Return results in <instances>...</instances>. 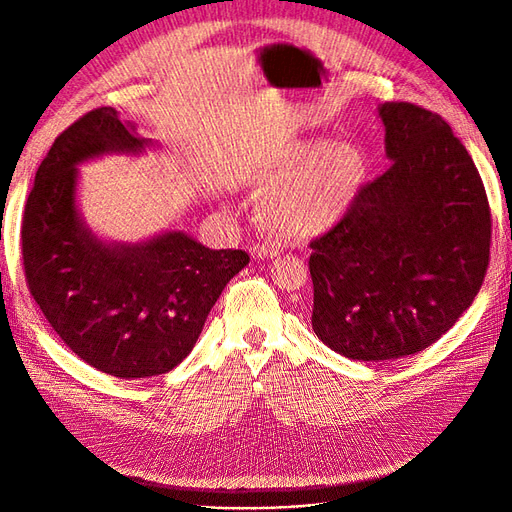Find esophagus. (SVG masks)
I'll list each match as a JSON object with an SVG mask.
<instances>
[{
	"mask_svg": "<svg viewBox=\"0 0 512 512\" xmlns=\"http://www.w3.org/2000/svg\"><path fill=\"white\" fill-rule=\"evenodd\" d=\"M280 254H282V250L277 245H273V243H256L252 247V256L260 258V260L275 258V256H280Z\"/></svg>",
	"mask_w": 512,
	"mask_h": 512,
	"instance_id": "34e87169",
	"label": "esophagus"
}]
</instances>
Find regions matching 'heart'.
<instances>
[{
    "mask_svg": "<svg viewBox=\"0 0 512 512\" xmlns=\"http://www.w3.org/2000/svg\"><path fill=\"white\" fill-rule=\"evenodd\" d=\"M367 179L365 151L327 136L292 141L254 170L260 220L286 239L312 237L335 226L354 205Z\"/></svg>",
    "mask_w": 512,
    "mask_h": 512,
    "instance_id": "obj_1",
    "label": "heart"
}]
</instances>
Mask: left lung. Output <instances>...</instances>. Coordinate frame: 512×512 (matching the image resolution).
<instances>
[{"mask_svg": "<svg viewBox=\"0 0 512 512\" xmlns=\"http://www.w3.org/2000/svg\"><path fill=\"white\" fill-rule=\"evenodd\" d=\"M378 115L391 166L309 243L314 333L354 361L438 342L489 267L491 211L468 149L423 106L384 102Z\"/></svg>", "mask_w": 512, "mask_h": 512, "instance_id": "8db88e82", "label": "left lung"}]
</instances>
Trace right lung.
<instances>
[{"label": "right lung", "instance_id": "1", "mask_svg": "<svg viewBox=\"0 0 512 512\" xmlns=\"http://www.w3.org/2000/svg\"><path fill=\"white\" fill-rule=\"evenodd\" d=\"M115 108H94L61 132L36 170L21 226L25 280L53 331L79 359L115 378L166 374L188 356L243 250H209L181 230L143 243H104L76 209L85 160L138 153Z\"/></svg>", "mask_w": 512, "mask_h": 512}]
</instances>
